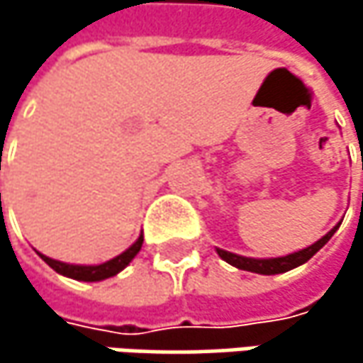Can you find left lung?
<instances>
[{
  "instance_id": "obj_1",
  "label": "left lung",
  "mask_w": 363,
  "mask_h": 363,
  "mask_svg": "<svg viewBox=\"0 0 363 363\" xmlns=\"http://www.w3.org/2000/svg\"><path fill=\"white\" fill-rule=\"evenodd\" d=\"M338 227H340V223L334 229H330L322 240H318L315 244H311L309 248H303V250L288 254V256H277V258H248V256L227 252V250H220V248H216V252H218V256L223 260H227L229 264H233V267H238L242 271H252V273H260V275H277V273H286V271H290L294 267L305 264L313 254L320 252L326 246L328 242H330V238L336 233Z\"/></svg>"
}]
</instances>
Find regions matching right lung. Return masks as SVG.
<instances>
[{"label":"right lung","mask_w":363,"mask_h":363,"mask_svg":"<svg viewBox=\"0 0 363 363\" xmlns=\"http://www.w3.org/2000/svg\"><path fill=\"white\" fill-rule=\"evenodd\" d=\"M143 248V235L125 250V252H121L119 256H115V258H111L107 262H103V264H69V262H60V260H54V258H50V256H43V254H39L56 273H60V275H65V277H71V279H79V281H101V279H107V277H113V275H117L121 269H125L130 262H132V258L138 254V250Z\"/></svg>","instance_id":"right-lung-1"}]
</instances>
